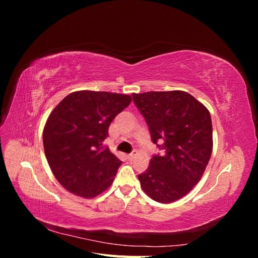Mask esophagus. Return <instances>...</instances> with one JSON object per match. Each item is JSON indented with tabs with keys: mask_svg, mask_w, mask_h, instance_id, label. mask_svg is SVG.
Here are the masks:
<instances>
[{
	"mask_svg": "<svg viewBox=\"0 0 258 258\" xmlns=\"http://www.w3.org/2000/svg\"><path fill=\"white\" fill-rule=\"evenodd\" d=\"M137 154H138V152H137V151H134L130 155H128V159H129V160H134V159L136 158Z\"/></svg>",
	"mask_w": 258,
	"mask_h": 258,
	"instance_id": "1",
	"label": "esophagus"
}]
</instances>
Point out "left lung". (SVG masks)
<instances>
[{
	"label": "left lung",
	"mask_w": 258,
	"mask_h": 258,
	"mask_svg": "<svg viewBox=\"0 0 258 258\" xmlns=\"http://www.w3.org/2000/svg\"><path fill=\"white\" fill-rule=\"evenodd\" d=\"M132 98L153 143L163 152L153 156L150 167L138 175L142 189L161 204L181 199L200 181L212 154L210 112L181 90L132 93Z\"/></svg>",
	"instance_id": "obj_1"
}]
</instances>
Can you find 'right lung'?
Instances as JSON below:
<instances>
[{
  "instance_id": "add662e5",
  "label": "right lung",
  "mask_w": 258,
  "mask_h": 258,
  "mask_svg": "<svg viewBox=\"0 0 258 258\" xmlns=\"http://www.w3.org/2000/svg\"><path fill=\"white\" fill-rule=\"evenodd\" d=\"M131 96L81 90L53 108L43 131L45 156L67 190L93 198L111 186L121 161L103 145L108 127Z\"/></svg>"
}]
</instances>
